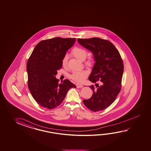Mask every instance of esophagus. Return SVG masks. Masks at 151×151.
<instances>
[{
  "label": "esophagus",
  "mask_w": 151,
  "mask_h": 151,
  "mask_svg": "<svg viewBox=\"0 0 151 151\" xmlns=\"http://www.w3.org/2000/svg\"><path fill=\"white\" fill-rule=\"evenodd\" d=\"M76 86H77V88H80L83 87V85L79 84V83H77V85H76Z\"/></svg>",
  "instance_id": "esophagus-1"
}]
</instances>
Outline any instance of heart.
Wrapping results in <instances>:
<instances>
[{
    "mask_svg": "<svg viewBox=\"0 0 151 151\" xmlns=\"http://www.w3.org/2000/svg\"><path fill=\"white\" fill-rule=\"evenodd\" d=\"M71 53L78 59L83 60L87 55V51L83 47H76L71 50ZM68 56L65 55L63 58L62 64L63 67H66L68 65ZM85 65L88 67H92L94 64V60L93 58H89L85 62ZM88 76V72L85 70L79 71H74L71 75V78L72 80L77 82L81 83Z\"/></svg>",
    "mask_w": 151,
    "mask_h": 151,
    "instance_id": "heart-1",
    "label": "heart"
}]
</instances>
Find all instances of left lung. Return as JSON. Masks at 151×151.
Here are the masks:
<instances>
[{
  "label": "left lung",
  "instance_id": "obj_1",
  "mask_svg": "<svg viewBox=\"0 0 151 151\" xmlns=\"http://www.w3.org/2000/svg\"><path fill=\"white\" fill-rule=\"evenodd\" d=\"M83 47L93 53L95 61L89 80L96 83L89 86L93 91L92 97L83 100L85 106L92 111L106 109L115 100L122 87L124 65L120 53L111 42L99 37L78 39Z\"/></svg>",
  "mask_w": 151,
  "mask_h": 151
}]
</instances>
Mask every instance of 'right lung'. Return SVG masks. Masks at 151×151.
Instances as JSON below:
<instances>
[{"label":"right lung","mask_w":151,"mask_h":151,"mask_svg":"<svg viewBox=\"0 0 151 151\" xmlns=\"http://www.w3.org/2000/svg\"><path fill=\"white\" fill-rule=\"evenodd\" d=\"M76 38L55 37L36 45L28 60V86L40 106L52 109L59 106L68 90L76 86L68 79L59 83L55 76L62 67L63 58Z\"/></svg>","instance_id":"right-lung-1"}]
</instances>
